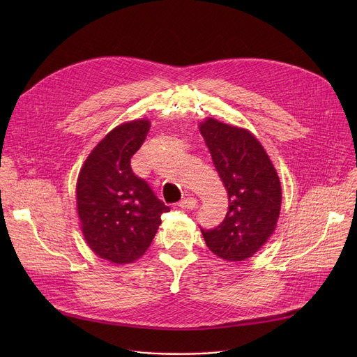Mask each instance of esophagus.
Masks as SVG:
<instances>
[{
  "mask_svg": "<svg viewBox=\"0 0 357 357\" xmlns=\"http://www.w3.org/2000/svg\"><path fill=\"white\" fill-rule=\"evenodd\" d=\"M196 203L197 202L195 197H185L178 203V206L182 209H193L196 206Z\"/></svg>",
  "mask_w": 357,
  "mask_h": 357,
  "instance_id": "1",
  "label": "esophagus"
}]
</instances>
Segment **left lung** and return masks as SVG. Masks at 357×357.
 Instances as JSON below:
<instances>
[{"label":"left lung","instance_id":"1","mask_svg":"<svg viewBox=\"0 0 357 357\" xmlns=\"http://www.w3.org/2000/svg\"><path fill=\"white\" fill-rule=\"evenodd\" d=\"M227 189L229 212L213 229H200L211 251L226 261H243L274 233L281 209V183L260 141L250 131L215 119L199 126Z\"/></svg>","mask_w":357,"mask_h":357}]
</instances>
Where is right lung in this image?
<instances>
[{
  "label": "right lung",
  "instance_id": "1",
  "mask_svg": "<svg viewBox=\"0 0 357 357\" xmlns=\"http://www.w3.org/2000/svg\"><path fill=\"white\" fill-rule=\"evenodd\" d=\"M148 130V120L112 130L90 152L77 178V213L84 240L98 257L114 264L134 263L144 256L161 215L169 212L131 169V157Z\"/></svg>",
  "mask_w": 357,
  "mask_h": 357
}]
</instances>
